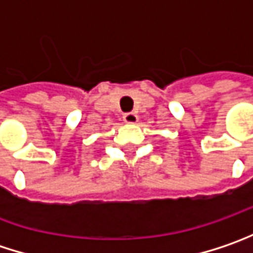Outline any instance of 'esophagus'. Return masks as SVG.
I'll return each instance as SVG.
<instances>
[{
  "mask_svg": "<svg viewBox=\"0 0 253 253\" xmlns=\"http://www.w3.org/2000/svg\"><path fill=\"white\" fill-rule=\"evenodd\" d=\"M123 120H125V123H127V125H136L137 120H139V117H137L136 113H126L123 116Z\"/></svg>",
  "mask_w": 253,
  "mask_h": 253,
  "instance_id": "obj_1",
  "label": "esophagus"
}]
</instances>
